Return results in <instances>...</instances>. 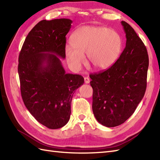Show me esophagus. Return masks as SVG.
Masks as SVG:
<instances>
[{
  "mask_svg": "<svg viewBox=\"0 0 160 160\" xmlns=\"http://www.w3.org/2000/svg\"><path fill=\"white\" fill-rule=\"evenodd\" d=\"M84 82H85L86 84H89L90 82V80H89V78H88V77L84 78Z\"/></svg>",
  "mask_w": 160,
  "mask_h": 160,
  "instance_id": "esophagus-1",
  "label": "esophagus"
}]
</instances>
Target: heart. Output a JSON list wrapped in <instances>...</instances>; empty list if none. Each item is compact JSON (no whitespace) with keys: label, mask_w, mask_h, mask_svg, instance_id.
I'll return each instance as SVG.
<instances>
[{"label":"heart","mask_w":160,"mask_h":160,"mask_svg":"<svg viewBox=\"0 0 160 160\" xmlns=\"http://www.w3.org/2000/svg\"><path fill=\"white\" fill-rule=\"evenodd\" d=\"M70 46L65 47V56L71 69L78 71L85 62L95 70L108 69L120 56L122 40L113 29L104 27L84 26L77 29L70 37Z\"/></svg>","instance_id":"obj_1"}]
</instances>
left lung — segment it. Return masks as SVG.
Masks as SVG:
<instances>
[{
	"instance_id": "1",
	"label": "left lung",
	"mask_w": 160,
	"mask_h": 160,
	"mask_svg": "<svg viewBox=\"0 0 160 160\" xmlns=\"http://www.w3.org/2000/svg\"><path fill=\"white\" fill-rule=\"evenodd\" d=\"M121 24L127 42L120 58L108 69L90 75L93 115L107 127H117L130 118L147 89V48L130 25Z\"/></svg>"
}]
</instances>
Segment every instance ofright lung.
I'll return each mask as SVG.
<instances>
[{
	"mask_svg": "<svg viewBox=\"0 0 160 160\" xmlns=\"http://www.w3.org/2000/svg\"><path fill=\"white\" fill-rule=\"evenodd\" d=\"M72 20H42L26 37L18 57L21 96L26 108L40 124L51 129L69 120L74 91L84 83L80 75L67 73L66 35Z\"/></svg>",
	"mask_w": 160,
	"mask_h": 160,
	"instance_id": "obj_1",
	"label": "right lung"
}]
</instances>
